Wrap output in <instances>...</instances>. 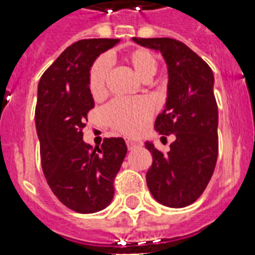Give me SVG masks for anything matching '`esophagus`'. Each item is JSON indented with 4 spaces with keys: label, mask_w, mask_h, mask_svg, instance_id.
<instances>
[{
    "label": "esophagus",
    "mask_w": 255,
    "mask_h": 255,
    "mask_svg": "<svg viewBox=\"0 0 255 255\" xmlns=\"http://www.w3.org/2000/svg\"><path fill=\"white\" fill-rule=\"evenodd\" d=\"M127 146L129 150L134 148H138V146H141V142L140 141H133V140H127Z\"/></svg>",
    "instance_id": "esophagus-1"
}]
</instances>
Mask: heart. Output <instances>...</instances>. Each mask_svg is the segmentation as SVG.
<instances>
[{"label": "heart", "instance_id": "1", "mask_svg": "<svg viewBox=\"0 0 255 255\" xmlns=\"http://www.w3.org/2000/svg\"><path fill=\"white\" fill-rule=\"evenodd\" d=\"M124 61L144 82L152 80L158 70V60L145 48L129 51L124 56ZM109 77V60L101 57L93 64L89 73V89L93 98L102 99L106 97ZM152 114V106L145 99H115L105 110V117L110 126L128 136L140 133L145 128Z\"/></svg>", "mask_w": 255, "mask_h": 255}]
</instances>
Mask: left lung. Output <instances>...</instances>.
Returning <instances> with one entry per match:
<instances>
[{
  "label": "left lung",
  "mask_w": 255,
  "mask_h": 255,
  "mask_svg": "<svg viewBox=\"0 0 255 255\" xmlns=\"http://www.w3.org/2000/svg\"><path fill=\"white\" fill-rule=\"evenodd\" d=\"M137 44L162 53L169 82L165 110L154 128L174 134L167 153L145 142L153 162L146 185L153 198L171 208L190 206L206 190L219 153V113L214 73L208 64L182 41L170 38H132Z\"/></svg>",
  "instance_id": "8db88e82"
}]
</instances>
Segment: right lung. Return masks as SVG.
Wrapping results in <instances>:
<instances>
[{
    "label": "right lung",
    "mask_w": 255,
    "mask_h": 255,
    "mask_svg": "<svg viewBox=\"0 0 255 255\" xmlns=\"http://www.w3.org/2000/svg\"><path fill=\"white\" fill-rule=\"evenodd\" d=\"M119 39H84L68 47L38 85L35 124L43 173L56 198L78 214H94L114 198V179L127 145L122 137L94 148L82 140L94 107L89 73L95 59Z\"/></svg>",
    "instance_id": "add662e5"
}]
</instances>
